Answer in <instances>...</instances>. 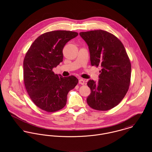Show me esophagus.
<instances>
[{
    "instance_id": "1",
    "label": "esophagus",
    "mask_w": 152,
    "mask_h": 152,
    "mask_svg": "<svg viewBox=\"0 0 152 152\" xmlns=\"http://www.w3.org/2000/svg\"><path fill=\"white\" fill-rule=\"evenodd\" d=\"M79 84H81V85H84V84H85V81H84V79H82V78L80 79V80H79Z\"/></svg>"
}]
</instances>
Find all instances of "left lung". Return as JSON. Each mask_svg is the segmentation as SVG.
<instances>
[{"instance_id": "1", "label": "left lung", "mask_w": 152, "mask_h": 152, "mask_svg": "<svg viewBox=\"0 0 152 152\" xmlns=\"http://www.w3.org/2000/svg\"><path fill=\"white\" fill-rule=\"evenodd\" d=\"M86 42L91 65L102 68L98 82L87 83L91 94L88 105L98 110H108L118 105L130 84L131 64L122 42L114 35L99 30L80 33Z\"/></svg>"}]
</instances>
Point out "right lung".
Returning <instances> with one entry per match:
<instances>
[{
    "label": "right lung",
    "instance_id": "add662e5",
    "mask_svg": "<svg viewBox=\"0 0 152 152\" xmlns=\"http://www.w3.org/2000/svg\"><path fill=\"white\" fill-rule=\"evenodd\" d=\"M74 31L57 30L40 36L31 44L23 61V77L31 99L39 108L48 112L63 108L67 94L77 85L74 76L63 77L53 69L63 61V49L78 36Z\"/></svg>",
    "mask_w": 152,
    "mask_h": 152
}]
</instances>
